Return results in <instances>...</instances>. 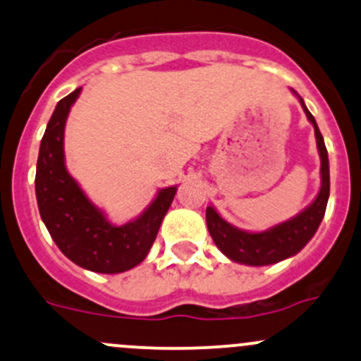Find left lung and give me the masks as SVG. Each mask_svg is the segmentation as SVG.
I'll use <instances>...</instances> for the list:
<instances>
[{"mask_svg": "<svg viewBox=\"0 0 361 361\" xmlns=\"http://www.w3.org/2000/svg\"><path fill=\"white\" fill-rule=\"evenodd\" d=\"M298 99L302 102V108L305 114H307L308 121L314 125L315 130L317 149H319L320 156V178H322L320 192L315 197V200L305 211L300 212L298 216L260 233H248L243 231V229L235 228V226L226 223L212 205L207 207L205 221H207V228L214 243L217 245V248L228 259L235 260V262L247 265H269L281 262V260L296 255V253L302 250L305 245L312 240V236L315 235L320 223H322L329 200V188H331L327 149L326 144H324L322 133H320L319 126L315 123V118L307 109L303 99L300 96Z\"/></svg>", "mask_w": 361, "mask_h": 361, "instance_id": "1", "label": "left lung"}]
</instances>
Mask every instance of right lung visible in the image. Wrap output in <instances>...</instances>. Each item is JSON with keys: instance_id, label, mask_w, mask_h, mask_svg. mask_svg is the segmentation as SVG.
Returning a JSON list of instances; mask_svg holds the SVG:
<instances>
[{"instance_id": "obj_1", "label": "right lung", "mask_w": 361, "mask_h": 361, "mask_svg": "<svg viewBox=\"0 0 361 361\" xmlns=\"http://www.w3.org/2000/svg\"><path fill=\"white\" fill-rule=\"evenodd\" d=\"M82 87L56 104L41 140L35 171L39 212L51 238L80 267L101 274H118L147 257L176 187L162 188L142 216L123 226L111 224L92 204L65 166V123Z\"/></svg>"}]
</instances>
